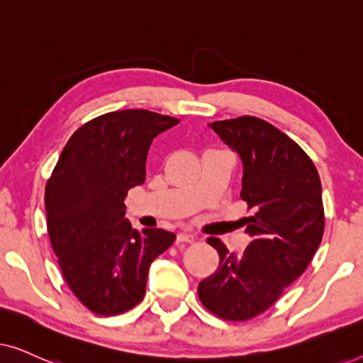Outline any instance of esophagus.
Listing matches in <instances>:
<instances>
[{
    "mask_svg": "<svg viewBox=\"0 0 363 363\" xmlns=\"http://www.w3.org/2000/svg\"><path fill=\"white\" fill-rule=\"evenodd\" d=\"M195 241V235L191 233H178L177 242H193Z\"/></svg>",
    "mask_w": 363,
    "mask_h": 363,
    "instance_id": "1",
    "label": "esophagus"
}]
</instances>
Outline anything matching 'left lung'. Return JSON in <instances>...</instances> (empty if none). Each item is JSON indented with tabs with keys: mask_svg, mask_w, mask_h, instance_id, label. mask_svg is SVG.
Returning <instances> with one entry per match:
<instances>
[{
	"mask_svg": "<svg viewBox=\"0 0 363 363\" xmlns=\"http://www.w3.org/2000/svg\"><path fill=\"white\" fill-rule=\"evenodd\" d=\"M242 162V218L251 242L241 256L218 238L220 266L198 284L201 304L226 320H247L274 304L314 257L324 235L320 178L307 153L257 117L210 123Z\"/></svg>",
	"mask_w": 363,
	"mask_h": 363,
	"instance_id": "left-lung-1",
	"label": "left lung"
}]
</instances>
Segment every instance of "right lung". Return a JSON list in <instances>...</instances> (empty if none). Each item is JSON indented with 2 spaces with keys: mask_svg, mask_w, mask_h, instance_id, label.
<instances>
[{
  "mask_svg": "<svg viewBox=\"0 0 363 363\" xmlns=\"http://www.w3.org/2000/svg\"><path fill=\"white\" fill-rule=\"evenodd\" d=\"M178 118L130 108L104 113L69 138L48 180V235L67 286L87 309L117 315L145 296L148 267L175 241L133 230L127 191L145 182L148 148Z\"/></svg>",
  "mask_w": 363,
  "mask_h": 363,
  "instance_id": "1",
  "label": "right lung"
}]
</instances>
